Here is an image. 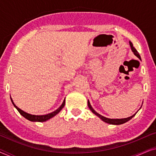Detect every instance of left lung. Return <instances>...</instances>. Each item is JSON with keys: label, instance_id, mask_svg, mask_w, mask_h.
I'll list each match as a JSON object with an SVG mask.
<instances>
[{"label": "left lung", "instance_id": "1", "mask_svg": "<svg viewBox=\"0 0 156 156\" xmlns=\"http://www.w3.org/2000/svg\"><path fill=\"white\" fill-rule=\"evenodd\" d=\"M129 44H130V46H131V50L132 51H133V52L134 53V55H136V57H138V58H139L140 59V55L138 54V51L136 50L135 48L133 46V44H132L131 42H129ZM88 106L89 108V109H90L91 112H92V113H94L95 115H97V116L98 117H99L100 119H101L102 121H104V122L107 123H109V124H114V125H120V124H122V123H124L126 122H127V121H129V120H131V119L133 118V117L135 116V115L136 114H136H134L133 116H130V117H128V118H125V119H108V118H106V117H104L103 116H101V115H100L99 114H98V113L97 112H95L94 109L91 107V104H90V102H89V101L88 100Z\"/></svg>", "mask_w": 156, "mask_h": 156}]
</instances>
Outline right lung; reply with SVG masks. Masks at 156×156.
Listing matches in <instances>:
<instances>
[{"instance_id":"right-lung-1","label":"right lung","mask_w":156,"mask_h":156,"mask_svg":"<svg viewBox=\"0 0 156 156\" xmlns=\"http://www.w3.org/2000/svg\"><path fill=\"white\" fill-rule=\"evenodd\" d=\"M10 99H11V101H12V104H13V106L16 108V109L18 111V112L20 113V114L22 115L23 117H25V119H27V120L30 121H37V122H44V121H46L49 120L50 119L52 118L53 116H55V115H57L62 109L64 106H65V99L64 100L63 103L62 104V105L59 106V107L57 108V110H55V112L50 113V114H45V115H32V114H27V113L23 112V110H21L20 108H19L18 106H16V105H15L14 102H13V101H12V99H11V97H10Z\"/></svg>"}]
</instances>
